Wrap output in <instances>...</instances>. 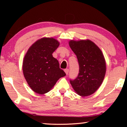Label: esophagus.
Wrapping results in <instances>:
<instances>
[{
    "mask_svg": "<svg viewBox=\"0 0 127 127\" xmlns=\"http://www.w3.org/2000/svg\"><path fill=\"white\" fill-rule=\"evenodd\" d=\"M64 71H65V73L66 74V75H67V74H68V73H69V69H65V70H64Z\"/></svg>",
    "mask_w": 127,
    "mask_h": 127,
    "instance_id": "1",
    "label": "esophagus"
}]
</instances>
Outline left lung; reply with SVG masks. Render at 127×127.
<instances>
[{"instance_id":"1","label":"left lung","mask_w":127,"mask_h":127,"mask_svg":"<svg viewBox=\"0 0 127 127\" xmlns=\"http://www.w3.org/2000/svg\"><path fill=\"white\" fill-rule=\"evenodd\" d=\"M69 44L77 58L79 73L77 78L70 80L76 93L81 96L91 95L103 82L106 62L100 48L90 40H70Z\"/></svg>"}]
</instances>
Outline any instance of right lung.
<instances>
[{"label":"right lung","instance_id":"add662e5","mask_svg":"<svg viewBox=\"0 0 127 127\" xmlns=\"http://www.w3.org/2000/svg\"><path fill=\"white\" fill-rule=\"evenodd\" d=\"M60 43L52 37H43L31 46L24 57L22 70L28 84L34 92L44 94L57 80L66 76L53 53Z\"/></svg>","mask_w":127,"mask_h":127}]
</instances>
